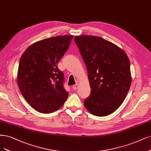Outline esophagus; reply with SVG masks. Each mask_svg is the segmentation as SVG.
<instances>
[{
    "instance_id": "esophagus-1",
    "label": "esophagus",
    "mask_w": 151,
    "mask_h": 151,
    "mask_svg": "<svg viewBox=\"0 0 151 151\" xmlns=\"http://www.w3.org/2000/svg\"><path fill=\"white\" fill-rule=\"evenodd\" d=\"M79 84H75V85H74L73 86H72V88H73L74 90H77V89H78V88H79Z\"/></svg>"
}]
</instances>
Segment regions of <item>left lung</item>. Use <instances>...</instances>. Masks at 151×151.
Returning a JSON list of instances; mask_svg holds the SVG:
<instances>
[{"label":"left lung","instance_id":"left-lung-1","mask_svg":"<svg viewBox=\"0 0 151 151\" xmlns=\"http://www.w3.org/2000/svg\"><path fill=\"white\" fill-rule=\"evenodd\" d=\"M87 67L91 89L84 105L96 116L109 115L120 107L131 84L126 53L114 44L93 35L74 37Z\"/></svg>","mask_w":151,"mask_h":151}]
</instances>
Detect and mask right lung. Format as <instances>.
Wrapping results in <instances>:
<instances>
[{
    "label": "right lung",
    "instance_id": "1",
    "mask_svg": "<svg viewBox=\"0 0 151 151\" xmlns=\"http://www.w3.org/2000/svg\"><path fill=\"white\" fill-rule=\"evenodd\" d=\"M73 35H60L37 41L20 58L17 76L19 90L37 111L48 114L64 105L69 93L58 63L68 49Z\"/></svg>",
    "mask_w": 151,
    "mask_h": 151
}]
</instances>
